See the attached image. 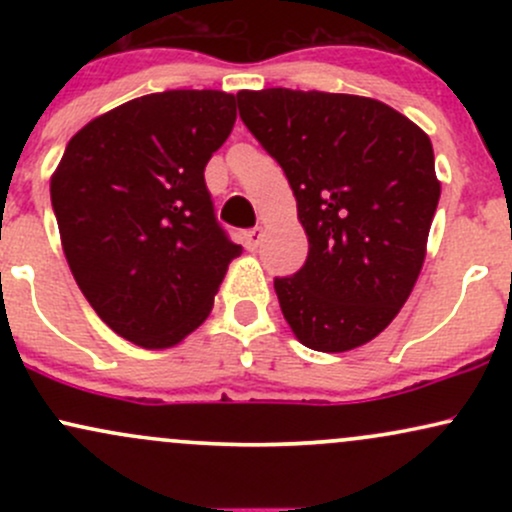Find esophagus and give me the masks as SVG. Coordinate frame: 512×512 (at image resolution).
Segmentation results:
<instances>
[{
    "label": "esophagus",
    "mask_w": 512,
    "mask_h": 512,
    "mask_svg": "<svg viewBox=\"0 0 512 512\" xmlns=\"http://www.w3.org/2000/svg\"><path fill=\"white\" fill-rule=\"evenodd\" d=\"M260 243H262V228H250V231L243 233V245H245V250L255 252L257 248H260Z\"/></svg>",
    "instance_id": "34e87169"
}]
</instances>
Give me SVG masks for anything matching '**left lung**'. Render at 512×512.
Returning <instances> with one entry per match:
<instances>
[{
  "instance_id": "8db88e82",
  "label": "left lung",
  "mask_w": 512,
  "mask_h": 512,
  "mask_svg": "<svg viewBox=\"0 0 512 512\" xmlns=\"http://www.w3.org/2000/svg\"><path fill=\"white\" fill-rule=\"evenodd\" d=\"M238 113L279 163L308 257L276 276L281 313L308 349L370 342L407 303L440 199L431 139L390 105L349 93L240 91Z\"/></svg>"
}]
</instances>
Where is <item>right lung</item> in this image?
Here are the masks:
<instances>
[{
    "label": "right lung",
    "mask_w": 512,
    "mask_h": 512,
    "mask_svg": "<svg viewBox=\"0 0 512 512\" xmlns=\"http://www.w3.org/2000/svg\"><path fill=\"white\" fill-rule=\"evenodd\" d=\"M233 122L231 93H151L79 129L52 175L76 284L110 330L144 349L197 330L228 262L243 252L204 182Z\"/></svg>",
    "instance_id": "add662e5"
}]
</instances>
